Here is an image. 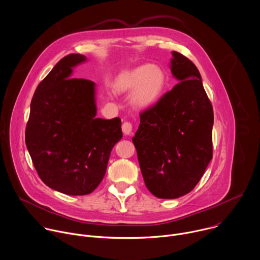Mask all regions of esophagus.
Here are the masks:
<instances>
[{"instance_id": "1", "label": "esophagus", "mask_w": 260, "mask_h": 260, "mask_svg": "<svg viewBox=\"0 0 260 260\" xmlns=\"http://www.w3.org/2000/svg\"><path fill=\"white\" fill-rule=\"evenodd\" d=\"M122 131L125 135H130L132 133V124L130 122H124L122 125Z\"/></svg>"}]
</instances>
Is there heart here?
<instances>
[{
    "label": "heart",
    "mask_w": 260,
    "mask_h": 260,
    "mask_svg": "<svg viewBox=\"0 0 260 260\" xmlns=\"http://www.w3.org/2000/svg\"><path fill=\"white\" fill-rule=\"evenodd\" d=\"M167 85L165 70L151 64H142L120 73L114 82L117 93H129L130 105L138 111L153 107L161 98Z\"/></svg>",
    "instance_id": "1"
}]
</instances>
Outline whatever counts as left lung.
<instances>
[{"label": "left lung", "mask_w": 260, "mask_h": 260, "mask_svg": "<svg viewBox=\"0 0 260 260\" xmlns=\"http://www.w3.org/2000/svg\"><path fill=\"white\" fill-rule=\"evenodd\" d=\"M172 56L179 83L140 114L132 138L147 189L164 199L192 191L212 158L213 111L200 73L185 56Z\"/></svg>", "instance_id": "1"}]
</instances>
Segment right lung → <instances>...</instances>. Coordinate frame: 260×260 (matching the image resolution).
<instances>
[{
	"instance_id": "obj_1",
	"label": "right lung",
	"mask_w": 260,
	"mask_h": 260,
	"mask_svg": "<svg viewBox=\"0 0 260 260\" xmlns=\"http://www.w3.org/2000/svg\"><path fill=\"white\" fill-rule=\"evenodd\" d=\"M86 57L60 60L39 84L25 143L42 181L67 195H86L102 182L111 151L121 140V119L96 118L95 83L72 78Z\"/></svg>"
}]
</instances>
